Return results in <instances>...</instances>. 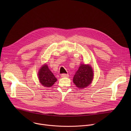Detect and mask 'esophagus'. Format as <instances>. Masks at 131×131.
Instances as JSON below:
<instances>
[{
    "label": "esophagus",
    "mask_w": 131,
    "mask_h": 131,
    "mask_svg": "<svg viewBox=\"0 0 131 131\" xmlns=\"http://www.w3.org/2000/svg\"><path fill=\"white\" fill-rule=\"evenodd\" d=\"M61 77H68V76H69V75H68V74H61Z\"/></svg>",
    "instance_id": "34e87169"
}]
</instances>
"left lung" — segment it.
Returning a JSON list of instances; mask_svg holds the SVG:
<instances>
[{"label": "left lung", "instance_id": "left-lung-1", "mask_svg": "<svg viewBox=\"0 0 131 131\" xmlns=\"http://www.w3.org/2000/svg\"><path fill=\"white\" fill-rule=\"evenodd\" d=\"M93 78V73L91 67L89 65L81 64L75 73L73 82L79 89H83L90 85Z\"/></svg>", "mask_w": 131, "mask_h": 131}]
</instances>
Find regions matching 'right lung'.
<instances>
[{
    "label": "right lung",
    "mask_w": 131,
    "mask_h": 131,
    "mask_svg": "<svg viewBox=\"0 0 131 131\" xmlns=\"http://www.w3.org/2000/svg\"><path fill=\"white\" fill-rule=\"evenodd\" d=\"M38 78L41 84L46 87L51 86L57 81L53 73L49 70L48 66L45 64L40 69Z\"/></svg>",
    "instance_id": "1"
}]
</instances>
